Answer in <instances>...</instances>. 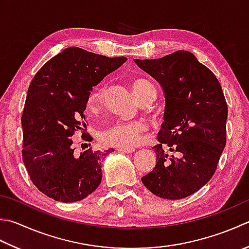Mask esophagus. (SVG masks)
<instances>
[{
	"instance_id": "1",
	"label": "esophagus",
	"mask_w": 249,
	"mask_h": 249,
	"mask_svg": "<svg viewBox=\"0 0 249 249\" xmlns=\"http://www.w3.org/2000/svg\"><path fill=\"white\" fill-rule=\"evenodd\" d=\"M118 151L122 153H133L134 152V149H123V148H119Z\"/></svg>"
}]
</instances>
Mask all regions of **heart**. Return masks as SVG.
<instances>
[{
  "label": "heart",
  "instance_id": "1",
  "mask_svg": "<svg viewBox=\"0 0 249 249\" xmlns=\"http://www.w3.org/2000/svg\"><path fill=\"white\" fill-rule=\"evenodd\" d=\"M131 89L137 97L140 104L147 100L149 97L155 94L154 89L149 82L142 79H135L131 81ZM106 89L104 86H98L91 91L87 101V108L91 112L98 111L105 102ZM148 126L143 121L116 122L110 127L106 128L99 134V140L102 144L119 147L123 149H133L141 142L143 134L147 131Z\"/></svg>",
  "mask_w": 249,
  "mask_h": 249
}]
</instances>
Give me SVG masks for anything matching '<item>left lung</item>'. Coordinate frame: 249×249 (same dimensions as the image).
I'll return each mask as SVG.
<instances>
[{
  "instance_id": "8db88e82",
  "label": "left lung",
  "mask_w": 249,
  "mask_h": 249,
  "mask_svg": "<svg viewBox=\"0 0 249 249\" xmlns=\"http://www.w3.org/2000/svg\"><path fill=\"white\" fill-rule=\"evenodd\" d=\"M165 95L157 164L141 180L154 196L180 199L198 191L216 172L227 141L228 106L215 74L192 53L135 59Z\"/></svg>"
}]
</instances>
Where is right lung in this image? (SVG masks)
<instances>
[{
    "instance_id": "1",
    "label": "right lung",
    "mask_w": 249,
    "mask_h": 249,
    "mask_svg": "<svg viewBox=\"0 0 249 249\" xmlns=\"http://www.w3.org/2000/svg\"><path fill=\"white\" fill-rule=\"evenodd\" d=\"M126 60L68 47L34 75L21 116L22 160L34 186L48 197L77 202L100 184L102 160L114 150L77 153L72 136L86 127L83 119L92 87Z\"/></svg>"
}]
</instances>
